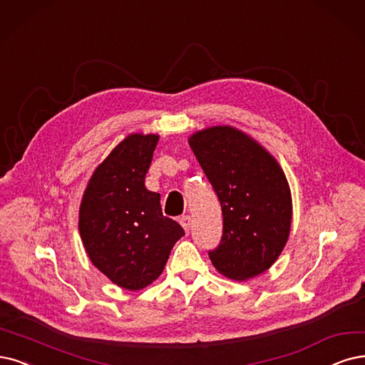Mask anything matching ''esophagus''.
Here are the masks:
<instances>
[{"label": "esophagus", "mask_w": 365, "mask_h": 365, "mask_svg": "<svg viewBox=\"0 0 365 365\" xmlns=\"http://www.w3.org/2000/svg\"><path fill=\"white\" fill-rule=\"evenodd\" d=\"M180 224H182V227L185 228V232L186 233H190L191 232V225H192V221H191V217H182L180 218Z\"/></svg>", "instance_id": "1"}]
</instances>
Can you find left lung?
Returning <instances> with one entry per match:
<instances>
[{
	"instance_id": "8db88e82",
	"label": "left lung",
	"mask_w": 365,
	"mask_h": 365,
	"mask_svg": "<svg viewBox=\"0 0 365 365\" xmlns=\"http://www.w3.org/2000/svg\"><path fill=\"white\" fill-rule=\"evenodd\" d=\"M190 145L222 210V237L209 251L212 264L237 281L263 274L290 235L292 195L284 171L266 148L232 126L198 130Z\"/></svg>"
}]
</instances>
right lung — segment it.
<instances>
[{
    "mask_svg": "<svg viewBox=\"0 0 365 365\" xmlns=\"http://www.w3.org/2000/svg\"><path fill=\"white\" fill-rule=\"evenodd\" d=\"M159 137L132 133L94 170L79 207V235L91 263L126 290H141L162 274L183 235L164 217L160 195L144 179Z\"/></svg>",
    "mask_w": 365,
    "mask_h": 365,
    "instance_id": "add662e5",
    "label": "right lung"
}]
</instances>
